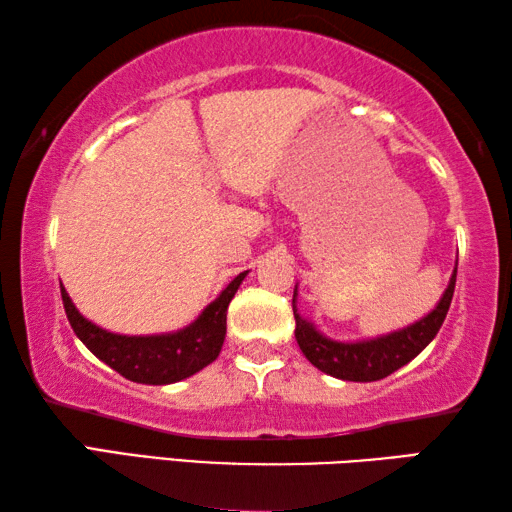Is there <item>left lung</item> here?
<instances>
[{
	"mask_svg": "<svg viewBox=\"0 0 512 512\" xmlns=\"http://www.w3.org/2000/svg\"><path fill=\"white\" fill-rule=\"evenodd\" d=\"M456 287V271L449 280V287L440 298L438 307L424 316L411 327H404L400 332H393L381 339L361 341V343H339L329 341L323 334H318L314 325L300 318L296 311V296H293V316H296V341L305 357L314 363L318 370L327 372L336 379L345 381H377L384 379L402 368L411 359L427 348L438 334L440 325L452 305Z\"/></svg>",
	"mask_w": 512,
	"mask_h": 512,
	"instance_id": "1",
	"label": "left lung"
}]
</instances>
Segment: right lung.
Listing matches in <instances>:
<instances>
[{"mask_svg": "<svg viewBox=\"0 0 512 512\" xmlns=\"http://www.w3.org/2000/svg\"><path fill=\"white\" fill-rule=\"evenodd\" d=\"M244 277L246 271L239 273L192 325L162 336L110 334L85 320L63 287H60V296H63L65 314L74 334L88 345L94 357L108 363L121 377L137 381V384L160 386L192 377L194 372L203 370L207 363L219 357L225 339L228 305Z\"/></svg>", "mask_w": 512, "mask_h": 512, "instance_id": "add662e5", "label": "right lung"}]
</instances>
